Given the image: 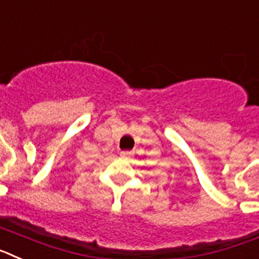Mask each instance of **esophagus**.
<instances>
[{
	"label": "esophagus",
	"mask_w": 259,
	"mask_h": 259,
	"mask_svg": "<svg viewBox=\"0 0 259 259\" xmlns=\"http://www.w3.org/2000/svg\"><path fill=\"white\" fill-rule=\"evenodd\" d=\"M134 155V151H130V150H125V151H121L120 152V156L121 157H125V159H129Z\"/></svg>",
	"instance_id": "esophagus-1"
}]
</instances>
